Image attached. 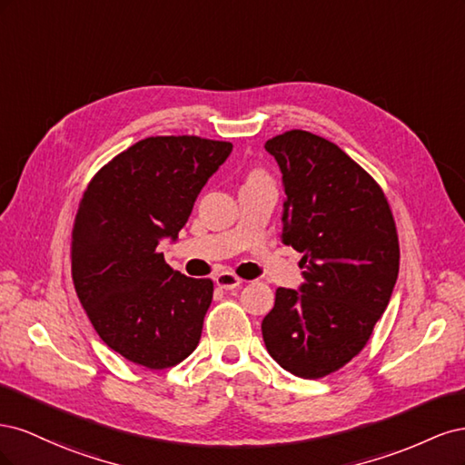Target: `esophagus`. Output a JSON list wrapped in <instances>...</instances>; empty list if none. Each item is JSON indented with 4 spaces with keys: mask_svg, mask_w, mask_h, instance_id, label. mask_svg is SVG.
<instances>
[{
    "mask_svg": "<svg viewBox=\"0 0 465 465\" xmlns=\"http://www.w3.org/2000/svg\"><path fill=\"white\" fill-rule=\"evenodd\" d=\"M241 283H242V281L238 279L234 273H231V272H223V273H217V275H215V285L221 287V289H224V291H232V289H236Z\"/></svg>",
    "mask_w": 465,
    "mask_h": 465,
    "instance_id": "obj_1",
    "label": "esophagus"
}]
</instances>
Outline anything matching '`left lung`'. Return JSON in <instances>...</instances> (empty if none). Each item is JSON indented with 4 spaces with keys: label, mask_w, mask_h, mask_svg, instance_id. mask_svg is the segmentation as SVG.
I'll return each instance as SVG.
<instances>
[{
    "label": "left lung",
    "mask_w": 465,
    "mask_h": 465,
    "mask_svg": "<svg viewBox=\"0 0 465 465\" xmlns=\"http://www.w3.org/2000/svg\"><path fill=\"white\" fill-rule=\"evenodd\" d=\"M283 182L281 242L302 254L299 289L281 287L262 322L267 353L301 378L341 369L367 345L400 272L384 192L335 143L292 130L265 143Z\"/></svg>",
    "instance_id": "1"
}]
</instances>
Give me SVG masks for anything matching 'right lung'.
I'll list each match as a JSON object with an SVG mask.
<instances>
[{
	"mask_svg": "<svg viewBox=\"0 0 465 465\" xmlns=\"http://www.w3.org/2000/svg\"><path fill=\"white\" fill-rule=\"evenodd\" d=\"M232 143L195 135L147 137L91 180L74 224L77 297L101 340L142 367H174L198 347L213 299L211 279L164 262L195 200Z\"/></svg>",
	"mask_w": 465,
	"mask_h": 465,
	"instance_id": "add662e5",
	"label": "right lung"
}]
</instances>
